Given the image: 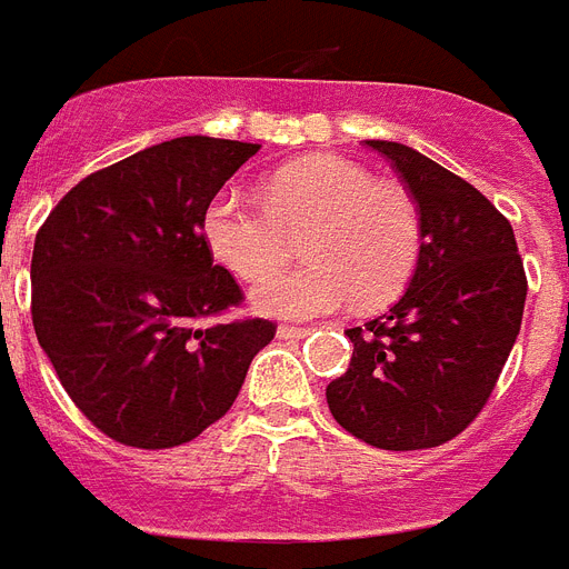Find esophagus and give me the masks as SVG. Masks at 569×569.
Listing matches in <instances>:
<instances>
[{"label":"esophagus","mask_w":569,"mask_h":569,"mask_svg":"<svg viewBox=\"0 0 569 569\" xmlns=\"http://www.w3.org/2000/svg\"><path fill=\"white\" fill-rule=\"evenodd\" d=\"M307 327H289V325H283V327H277V339H303V336H307Z\"/></svg>","instance_id":"esophagus-1"}]
</instances>
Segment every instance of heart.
Instances as JSON below:
<instances>
[{
	"label": "heart",
	"mask_w": 569,
	"mask_h": 569,
	"mask_svg": "<svg viewBox=\"0 0 569 569\" xmlns=\"http://www.w3.org/2000/svg\"><path fill=\"white\" fill-rule=\"evenodd\" d=\"M262 201L221 189L204 210L212 257L242 280L271 274L302 233L309 262L253 289L251 303L271 318H318L395 298L420 253V212L400 187L380 183L365 166L339 154H309L262 180Z\"/></svg>",
	"instance_id": "1"
}]
</instances>
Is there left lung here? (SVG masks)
<instances>
[{
  "instance_id": "1",
  "label": "left lung",
  "mask_w": 569,
  "mask_h": 569,
  "mask_svg": "<svg viewBox=\"0 0 569 569\" xmlns=\"http://www.w3.org/2000/svg\"><path fill=\"white\" fill-rule=\"evenodd\" d=\"M420 212L415 274L386 316L345 330L350 368L327 386L332 418L380 450H423L482 412L526 303L515 230L477 187L403 142L365 140Z\"/></svg>"
}]
</instances>
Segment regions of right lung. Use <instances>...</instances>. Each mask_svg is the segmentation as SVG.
I'll return each mask as SVG.
<instances>
[{
	"label": "right lung",
	"instance_id": "right-lung-1",
	"mask_svg": "<svg viewBox=\"0 0 569 569\" xmlns=\"http://www.w3.org/2000/svg\"><path fill=\"white\" fill-rule=\"evenodd\" d=\"M257 142L178 137L72 187L34 239L31 318L72 403L119 445L163 450L228 412L262 318L196 327L242 300L212 266L204 210Z\"/></svg>",
	"mask_w": 569,
	"mask_h": 569
}]
</instances>
